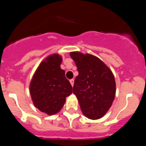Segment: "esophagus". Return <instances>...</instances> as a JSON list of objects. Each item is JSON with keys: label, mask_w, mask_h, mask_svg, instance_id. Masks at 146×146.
<instances>
[{"label": "esophagus", "mask_w": 146, "mask_h": 146, "mask_svg": "<svg viewBox=\"0 0 146 146\" xmlns=\"http://www.w3.org/2000/svg\"><path fill=\"white\" fill-rule=\"evenodd\" d=\"M74 79H72V80H69V82H70V83H71V85H72V86H74Z\"/></svg>", "instance_id": "1"}]
</instances>
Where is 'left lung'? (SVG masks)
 <instances>
[{"instance_id": "left-lung-1", "label": "left lung", "mask_w": 146, "mask_h": 146, "mask_svg": "<svg viewBox=\"0 0 146 146\" xmlns=\"http://www.w3.org/2000/svg\"><path fill=\"white\" fill-rule=\"evenodd\" d=\"M79 74L74 80L73 93L82 113L89 119L101 118L111 107L115 96L113 72L99 58L91 54L70 52Z\"/></svg>"}]
</instances>
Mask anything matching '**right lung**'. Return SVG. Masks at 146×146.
Wrapping results in <instances>:
<instances>
[{
	"label": "right lung",
	"mask_w": 146,
	"mask_h": 146,
	"mask_svg": "<svg viewBox=\"0 0 146 146\" xmlns=\"http://www.w3.org/2000/svg\"><path fill=\"white\" fill-rule=\"evenodd\" d=\"M61 62L62 57L58 54L49 55L39 64L30 83L34 106L50 115L60 111L66 98L72 93L65 71L60 69Z\"/></svg>",
	"instance_id": "1"
}]
</instances>
